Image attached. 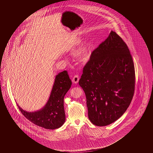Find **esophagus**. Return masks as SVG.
<instances>
[{"label": "esophagus", "instance_id": "obj_1", "mask_svg": "<svg viewBox=\"0 0 153 153\" xmlns=\"http://www.w3.org/2000/svg\"><path fill=\"white\" fill-rule=\"evenodd\" d=\"M79 79V76L77 75V74H76V75H74V77L73 79H72V82H73V83H78Z\"/></svg>", "mask_w": 153, "mask_h": 153}]
</instances>
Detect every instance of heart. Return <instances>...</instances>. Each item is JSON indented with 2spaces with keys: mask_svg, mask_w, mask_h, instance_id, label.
<instances>
[{
  "mask_svg": "<svg viewBox=\"0 0 153 153\" xmlns=\"http://www.w3.org/2000/svg\"><path fill=\"white\" fill-rule=\"evenodd\" d=\"M79 42H76L79 43ZM91 50V44L89 42H86L79 49L77 53L78 60L81 62H85L88 60Z\"/></svg>",
  "mask_w": 153,
  "mask_h": 153,
  "instance_id": "obj_1",
  "label": "heart"
}]
</instances>
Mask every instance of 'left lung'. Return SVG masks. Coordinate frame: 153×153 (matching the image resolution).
Instances as JSON below:
<instances>
[{
	"label": "left lung",
	"mask_w": 153,
	"mask_h": 153,
	"mask_svg": "<svg viewBox=\"0 0 153 153\" xmlns=\"http://www.w3.org/2000/svg\"><path fill=\"white\" fill-rule=\"evenodd\" d=\"M134 84V63L129 49L111 31L92 52L79 81L91 122L105 126L119 119L132 101Z\"/></svg>",
	"instance_id": "left-lung-1"
}]
</instances>
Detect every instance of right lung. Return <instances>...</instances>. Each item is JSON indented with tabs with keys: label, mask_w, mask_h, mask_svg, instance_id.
Returning a JSON list of instances; mask_svg holds the SVG:
<instances>
[{
	"label": "right lung",
	"mask_w": 153,
	"mask_h": 153,
	"mask_svg": "<svg viewBox=\"0 0 153 153\" xmlns=\"http://www.w3.org/2000/svg\"><path fill=\"white\" fill-rule=\"evenodd\" d=\"M72 85L67 71L56 76L49 100L40 110L34 112L24 111L17 104L19 110L28 120L36 125L49 130L60 127L65 120L64 97Z\"/></svg>",
	"instance_id": "add662e5"
}]
</instances>
